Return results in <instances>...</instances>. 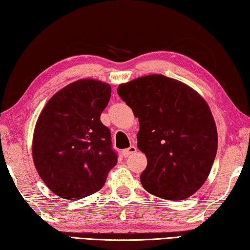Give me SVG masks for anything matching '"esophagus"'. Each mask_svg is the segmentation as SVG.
Segmentation results:
<instances>
[{
	"mask_svg": "<svg viewBox=\"0 0 250 250\" xmlns=\"http://www.w3.org/2000/svg\"><path fill=\"white\" fill-rule=\"evenodd\" d=\"M136 150H137L136 147H135V146H130V147L127 148V149L123 150V156H124V157H128V156H130L132 154H134V152H136Z\"/></svg>",
	"mask_w": 250,
	"mask_h": 250,
	"instance_id": "esophagus-1",
	"label": "esophagus"
}]
</instances>
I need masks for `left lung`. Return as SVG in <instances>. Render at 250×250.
<instances>
[{"mask_svg": "<svg viewBox=\"0 0 250 250\" xmlns=\"http://www.w3.org/2000/svg\"><path fill=\"white\" fill-rule=\"evenodd\" d=\"M117 94L139 121L137 147L147 157L144 189L172 201L194 194L207 181L217 151L215 121L205 100L163 74L123 83Z\"/></svg>", "mask_w": 250, "mask_h": 250, "instance_id": "1", "label": "left lung"}]
</instances>
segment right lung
<instances>
[{
    "mask_svg": "<svg viewBox=\"0 0 250 250\" xmlns=\"http://www.w3.org/2000/svg\"><path fill=\"white\" fill-rule=\"evenodd\" d=\"M111 85L81 79L48 101L33 137V159L45 185L60 198L77 201L101 190L117 164L111 133L100 120Z\"/></svg>",
    "mask_w": 250,
    "mask_h": 250,
    "instance_id": "right-lung-1",
    "label": "right lung"
}]
</instances>
